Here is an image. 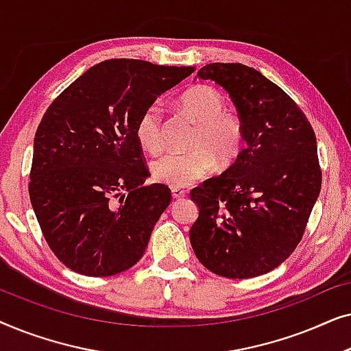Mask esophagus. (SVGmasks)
<instances>
[{
	"instance_id": "esophagus-1",
	"label": "esophagus",
	"mask_w": 351,
	"mask_h": 351,
	"mask_svg": "<svg viewBox=\"0 0 351 351\" xmlns=\"http://www.w3.org/2000/svg\"><path fill=\"white\" fill-rule=\"evenodd\" d=\"M171 193L176 199H182V198H185V196H186V191L182 190V189H172Z\"/></svg>"
}]
</instances>
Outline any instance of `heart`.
I'll use <instances>...</instances> for the list:
<instances>
[{
	"instance_id": "obj_1",
	"label": "heart",
	"mask_w": 351,
	"mask_h": 351,
	"mask_svg": "<svg viewBox=\"0 0 351 351\" xmlns=\"http://www.w3.org/2000/svg\"><path fill=\"white\" fill-rule=\"evenodd\" d=\"M179 107L196 129L190 138L191 150L167 153L153 161L152 176L171 189H185L214 171L228 169L239 160L246 147V126L238 114L227 112L223 95L210 86H195L180 95ZM138 145L150 155L165 147V119L158 104L143 110L136 123Z\"/></svg>"
}]
</instances>
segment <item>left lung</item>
<instances>
[{"label":"left lung","mask_w":351,"mask_h":351,"mask_svg":"<svg viewBox=\"0 0 351 351\" xmlns=\"http://www.w3.org/2000/svg\"><path fill=\"white\" fill-rule=\"evenodd\" d=\"M198 78L227 90L246 147L223 174L191 190L195 256L215 275L254 278L281 265L304 237L321 190L313 128L294 100L243 64H208Z\"/></svg>","instance_id":"obj_1"}]
</instances>
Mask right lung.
<instances>
[{
    "mask_svg": "<svg viewBox=\"0 0 351 351\" xmlns=\"http://www.w3.org/2000/svg\"><path fill=\"white\" fill-rule=\"evenodd\" d=\"M195 66L112 59L90 66L49 105L35 134L28 193L54 256L86 276L141 261L171 203L136 137L141 113Z\"/></svg>",
    "mask_w": 351,
    "mask_h": 351,
    "instance_id": "obj_1",
    "label": "right lung"
}]
</instances>
